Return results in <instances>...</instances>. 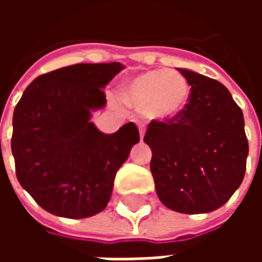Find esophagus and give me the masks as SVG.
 Returning a JSON list of instances; mask_svg holds the SVG:
<instances>
[{
  "label": "esophagus",
  "instance_id": "obj_1",
  "mask_svg": "<svg viewBox=\"0 0 262 262\" xmlns=\"http://www.w3.org/2000/svg\"><path fill=\"white\" fill-rule=\"evenodd\" d=\"M139 132H140V140H143V137H144V132H146L144 126H143V125L139 126Z\"/></svg>",
  "mask_w": 262,
  "mask_h": 262
}]
</instances>
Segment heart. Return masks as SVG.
<instances>
[{
	"label": "heart",
	"mask_w": 262,
	"mask_h": 262,
	"mask_svg": "<svg viewBox=\"0 0 262 262\" xmlns=\"http://www.w3.org/2000/svg\"><path fill=\"white\" fill-rule=\"evenodd\" d=\"M191 85L187 78L171 70H151L136 75L122 88L127 105L143 109L150 119H172L187 108Z\"/></svg>",
	"instance_id": "obj_1"
}]
</instances>
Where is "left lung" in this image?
Wrapping results in <instances>:
<instances>
[{"label": "left lung", "instance_id": "1", "mask_svg": "<svg viewBox=\"0 0 262 262\" xmlns=\"http://www.w3.org/2000/svg\"><path fill=\"white\" fill-rule=\"evenodd\" d=\"M191 85L181 114L151 120L144 143L160 201L180 213H208L240 187L248 156L242 109L222 82L177 69Z\"/></svg>", "mask_w": 262, "mask_h": 262}]
</instances>
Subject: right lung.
I'll list each match as a JSON object with an SVG mask.
<instances>
[{
	"label": "right lung",
	"mask_w": 262,
	"mask_h": 262,
	"mask_svg": "<svg viewBox=\"0 0 262 262\" xmlns=\"http://www.w3.org/2000/svg\"><path fill=\"white\" fill-rule=\"evenodd\" d=\"M120 63L69 66L39 75L15 106L11 148L20 187L49 213L84 219L106 208L114 180L139 130L129 122L112 135L98 130L94 111Z\"/></svg>",
	"instance_id": "right-lung-1"
}]
</instances>
